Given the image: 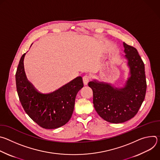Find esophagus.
Here are the masks:
<instances>
[{"label":"esophagus","mask_w":160,"mask_h":160,"mask_svg":"<svg viewBox=\"0 0 160 160\" xmlns=\"http://www.w3.org/2000/svg\"><path fill=\"white\" fill-rule=\"evenodd\" d=\"M90 77L88 75L83 76V83H84L85 85H87L88 84V83L90 81Z\"/></svg>","instance_id":"esophagus-1"}]
</instances>
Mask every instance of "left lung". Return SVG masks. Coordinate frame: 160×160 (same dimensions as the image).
I'll return each instance as SVG.
<instances>
[{"label":"left lung","instance_id":"obj_1","mask_svg":"<svg viewBox=\"0 0 160 160\" xmlns=\"http://www.w3.org/2000/svg\"><path fill=\"white\" fill-rule=\"evenodd\" d=\"M130 67V77L123 88H117L110 85L90 82L93 91V104L98 115L104 120L120 123L134 117L141 108L146 92L144 64L138 50L123 42Z\"/></svg>","mask_w":160,"mask_h":160}]
</instances>
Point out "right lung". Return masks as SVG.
I'll list each match as a JSON object with an SVG mask.
<instances>
[{"label": "right lung", "instance_id": "right-lung-1", "mask_svg": "<svg viewBox=\"0 0 160 160\" xmlns=\"http://www.w3.org/2000/svg\"><path fill=\"white\" fill-rule=\"evenodd\" d=\"M25 53L16 73L17 92L21 104L30 118L40 127L54 129L65 125L72 117L75 98L83 87L78 77L50 94H42L27 79L23 66Z\"/></svg>", "mask_w": 160, "mask_h": 160}]
</instances>
